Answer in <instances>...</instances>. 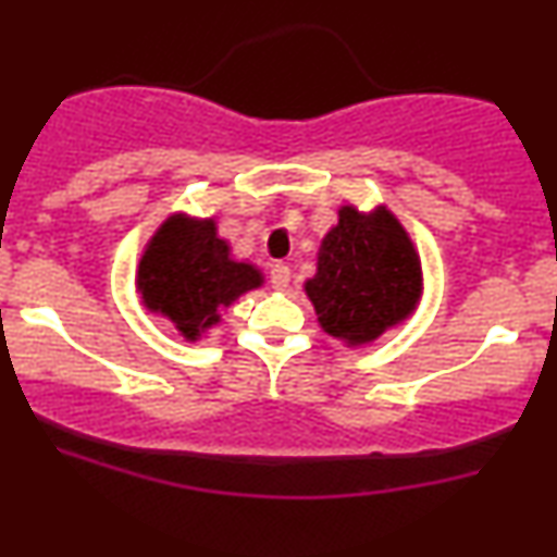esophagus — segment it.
<instances>
[{
	"instance_id": "1",
	"label": "esophagus",
	"mask_w": 557,
	"mask_h": 557,
	"mask_svg": "<svg viewBox=\"0 0 557 557\" xmlns=\"http://www.w3.org/2000/svg\"><path fill=\"white\" fill-rule=\"evenodd\" d=\"M270 283H272L274 290H285V287L290 285V267L274 264L272 272H270Z\"/></svg>"
}]
</instances>
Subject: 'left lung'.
Returning <instances> with one entry per match:
<instances>
[{
  "label": "left lung",
  "instance_id": "8db88e82",
  "mask_svg": "<svg viewBox=\"0 0 557 557\" xmlns=\"http://www.w3.org/2000/svg\"><path fill=\"white\" fill-rule=\"evenodd\" d=\"M319 327L348 348L374 343L419 309L424 272L417 246L385 203L337 209L319 243L317 272L304 283Z\"/></svg>",
  "mask_w": 557,
  "mask_h": 557
}]
</instances>
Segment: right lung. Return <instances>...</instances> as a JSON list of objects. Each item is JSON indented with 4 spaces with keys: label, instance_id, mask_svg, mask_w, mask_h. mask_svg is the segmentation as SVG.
Wrapping results in <instances>:
<instances>
[{
    "label": "right lung",
    "instance_id": "1",
    "mask_svg": "<svg viewBox=\"0 0 557 557\" xmlns=\"http://www.w3.org/2000/svg\"><path fill=\"white\" fill-rule=\"evenodd\" d=\"M261 285L264 274L251 261L233 259L214 216L185 212H172L154 230L136 270L144 309L168 319L188 343L207 337L222 322V309Z\"/></svg>",
    "mask_w": 557,
    "mask_h": 557
}]
</instances>
